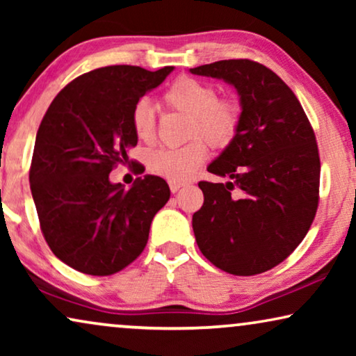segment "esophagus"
I'll use <instances>...</instances> for the list:
<instances>
[{
	"label": "esophagus",
	"mask_w": 356,
	"mask_h": 356,
	"mask_svg": "<svg viewBox=\"0 0 356 356\" xmlns=\"http://www.w3.org/2000/svg\"><path fill=\"white\" fill-rule=\"evenodd\" d=\"M170 189H172V193H178L179 189L184 186V183H178V181H170Z\"/></svg>",
	"instance_id": "1"
}]
</instances>
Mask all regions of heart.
Instances as JSON below:
<instances>
[{
	"mask_svg": "<svg viewBox=\"0 0 356 356\" xmlns=\"http://www.w3.org/2000/svg\"><path fill=\"white\" fill-rule=\"evenodd\" d=\"M163 104L186 115L188 136L194 138L181 147H162L149 154V168L170 181L184 183L207 159V144L225 147L235 139L241 124L240 104L230 97H217V89L196 77H178L162 95ZM131 126L143 143L155 134V111L147 99H140L131 111Z\"/></svg>",
	"mask_w": 356,
	"mask_h": 356,
	"instance_id": "b5f03b06",
	"label": "heart"
}]
</instances>
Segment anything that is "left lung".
<instances>
[{"label": "left lung", "mask_w": 356, "mask_h": 356, "mask_svg": "<svg viewBox=\"0 0 356 356\" xmlns=\"http://www.w3.org/2000/svg\"><path fill=\"white\" fill-rule=\"evenodd\" d=\"M191 74L222 79L240 97L238 134L201 181L193 230L204 256L233 275H256L286 259L303 241L319 201L321 162L314 131L293 92L251 60H223Z\"/></svg>", "instance_id": "1"}]
</instances>
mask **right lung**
<instances>
[{
	"mask_svg": "<svg viewBox=\"0 0 356 356\" xmlns=\"http://www.w3.org/2000/svg\"><path fill=\"white\" fill-rule=\"evenodd\" d=\"M172 71L99 67L76 77L48 106L29 181L48 246L72 269L111 275L147 245L152 218L170 199L167 181L144 175L126 189L108 175L129 162L128 150L138 144L133 106Z\"/></svg>",
	"mask_w": 356,
	"mask_h": 356,
	"instance_id": "obj_1",
	"label": "right lung"
}]
</instances>
